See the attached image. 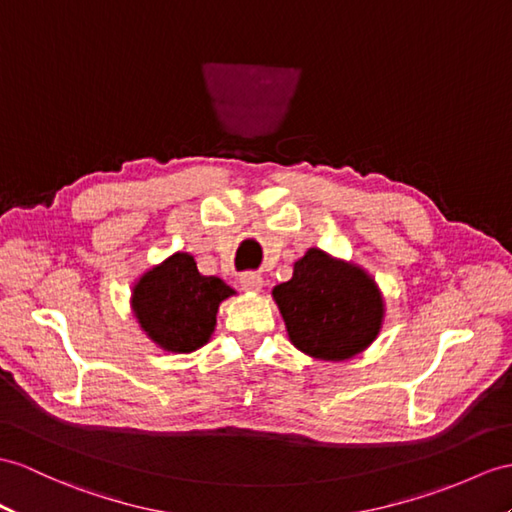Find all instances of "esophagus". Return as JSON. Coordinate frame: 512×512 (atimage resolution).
I'll use <instances>...</instances> for the list:
<instances>
[{
    "label": "esophagus",
    "mask_w": 512,
    "mask_h": 512,
    "mask_svg": "<svg viewBox=\"0 0 512 512\" xmlns=\"http://www.w3.org/2000/svg\"><path fill=\"white\" fill-rule=\"evenodd\" d=\"M239 284H241V289H243V291L258 293L260 289H263V278H260L258 273L247 271V273H243V276L239 278Z\"/></svg>",
    "instance_id": "34e87169"
}]
</instances>
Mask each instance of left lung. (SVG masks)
<instances>
[{"label": "left lung", "instance_id": "1", "mask_svg": "<svg viewBox=\"0 0 512 512\" xmlns=\"http://www.w3.org/2000/svg\"><path fill=\"white\" fill-rule=\"evenodd\" d=\"M271 295L291 343L319 360L354 358L382 328L384 299L376 280L317 247L297 260L293 278L273 286Z\"/></svg>", "mask_w": 512, "mask_h": 512}]
</instances>
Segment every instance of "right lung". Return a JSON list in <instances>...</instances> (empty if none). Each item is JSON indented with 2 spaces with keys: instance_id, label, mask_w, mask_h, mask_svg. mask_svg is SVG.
Segmentation results:
<instances>
[{
  "instance_id": "1",
  "label": "right lung",
  "mask_w": 512,
  "mask_h": 512,
  "mask_svg": "<svg viewBox=\"0 0 512 512\" xmlns=\"http://www.w3.org/2000/svg\"><path fill=\"white\" fill-rule=\"evenodd\" d=\"M234 295L221 278L202 276L191 254L176 252L145 271L132 289V310L143 332L165 352L191 354L210 341L217 310Z\"/></svg>"
}]
</instances>
